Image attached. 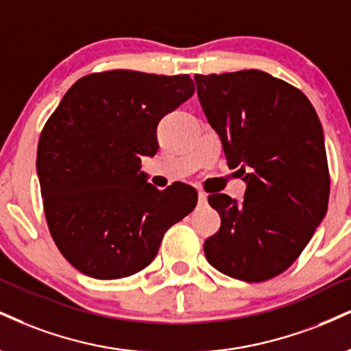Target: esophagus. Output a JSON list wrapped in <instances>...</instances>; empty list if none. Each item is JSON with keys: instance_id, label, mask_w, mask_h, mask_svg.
<instances>
[{"instance_id": "34e87169", "label": "esophagus", "mask_w": 351, "mask_h": 351, "mask_svg": "<svg viewBox=\"0 0 351 351\" xmlns=\"http://www.w3.org/2000/svg\"><path fill=\"white\" fill-rule=\"evenodd\" d=\"M197 201H199V204H206V202H208V194L197 191Z\"/></svg>"}]
</instances>
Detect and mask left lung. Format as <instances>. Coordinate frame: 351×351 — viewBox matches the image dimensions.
Returning <instances> with one entry per match:
<instances>
[{"mask_svg":"<svg viewBox=\"0 0 351 351\" xmlns=\"http://www.w3.org/2000/svg\"><path fill=\"white\" fill-rule=\"evenodd\" d=\"M197 98L230 167L247 184L243 201L210 194L221 229L204 242L214 268L260 282L288 269L327 214L324 130L302 91L260 70L194 75Z\"/></svg>","mask_w":351,"mask_h":351,"instance_id":"1","label":"left lung"}]
</instances>
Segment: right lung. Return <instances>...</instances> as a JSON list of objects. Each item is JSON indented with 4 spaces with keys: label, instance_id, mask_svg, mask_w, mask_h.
I'll return each mask as SVG.
<instances>
[{
    "label": "right lung",
    "instance_id": "obj_1",
    "mask_svg": "<svg viewBox=\"0 0 351 351\" xmlns=\"http://www.w3.org/2000/svg\"><path fill=\"white\" fill-rule=\"evenodd\" d=\"M193 93L188 75L104 71L80 78L49 117L37 176L53 242L78 271L96 280L141 271L196 208L194 188L158 191L141 171V158L158 150V122Z\"/></svg>",
    "mask_w": 351,
    "mask_h": 351
}]
</instances>
